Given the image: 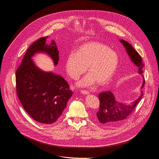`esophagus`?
I'll use <instances>...</instances> for the list:
<instances>
[{"label": "esophagus", "instance_id": "1", "mask_svg": "<svg viewBox=\"0 0 159 159\" xmlns=\"http://www.w3.org/2000/svg\"><path fill=\"white\" fill-rule=\"evenodd\" d=\"M81 93L82 94H84V95H87V94L89 93V92L87 90H81Z\"/></svg>", "mask_w": 159, "mask_h": 159}]
</instances>
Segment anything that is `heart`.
<instances>
[{"label": "heart", "mask_w": 159, "mask_h": 159, "mask_svg": "<svg viewBox=\"0 0 159 159\" xmlns=\"http://www.w3.org/2000/svg\"><path fill=\"white\" fill-rule=\"evenodd\" d=\"M119 64L117 53L107 45L96 42L81 45L77 52L72 51L66 62L69 76L77 80L88 67L89 73L77 83V86L87 87L97 82L102 85L109 82L115 74Z\"/></svg>", "instance_id": "b5f03b06"}]
</instances>
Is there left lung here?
Masks as SVG:
<instances>
[{
	"label": "left lung",
	"mask_w": 159,
	"mask_h": 159,
	"mask_svg": "<svg viewBox=\"0 0 159 159\" xmlns=\"http://www.w3.org/2000/svg\"><path fill=\"white\" fill-rule=\"evenodd\" d=\"M120 42L125 48L131 61L138 67V73L142 75V68L144 65L142 63V57L129 42L123 39H120ZM144 84L145 80L143 77L141 89L144 86ZM142 95V91L140 90V96L130 104H127L117 101L111 91L108 90L101 92L98 95L100 108L97 113V119L101 124L107 126H113L118 124L132 113Z\"/></svg>",
	"instance_id": "1"
}]
</instances>
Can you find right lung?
Masks as SVG:
<instances>
[{"label": "right lung", "instance_id": "right-lung-1", "mask_svg": "<svg viewBox=\"0 0 159 159\" xmlns=\"http://www.w3.org/2000/svg\"><path fill=\"white\" fill-rule=\"evenodd\" d=\"M47 37L38 39L29 47L16 76L17 93L24 109L34 120L43 124L54 123L73 94L61 75L42 70L32 60L35 54L43 53L54 66L58 64L57 47L54 40L47 44Z\"/></svg>", "mask_w": 159, "mask_h": 159}]
</instances>
